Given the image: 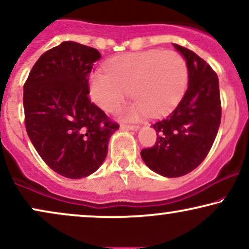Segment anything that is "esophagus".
<instances>
[{"mask_svg": "<svg viewBox=\"0 0 249 249\" xmlns=\"http://www.w3.org/2000/svg\"><path fill=\"white\" fill-rule=\"evenodd\" d=\"M121 127L123 130H132V131H137L139 130V125H131V124H121Z\"/></svg>", "mask_w": 249, "mask_h": 249, "instance_id": "34e87169", "label": "esophagus"}]
</instances>
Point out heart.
<instances>
[{
    "instance_id": "heart-1",
    "label": "heart",
    "mask_w": 249,
    "mask_h": 249,
    "mask_svg": "<svg viewBox=\"0 0 249 249\" xmlns=\"http://www.w3.org/2000/svg\"><path fill=\"white\" fill-rule=\"evenodd\" d=\"M106 70L90 74L93 101L106 111L115 112L131 89L135 100L125 112L130 118L169 114L188 85L186 59L175 50L150 49L116 56L107 63Z\"/></svg>"
}]
</instances>
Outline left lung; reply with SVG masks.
<instances>
[{
    "label": "left lung",
    "instance_id": "1",
    "mask_svg": "<svg viewBox=\"0 0 249 249\" xmlns=\"http://www.w3.org/2000/svg\"><path fill=\"white\" fill-rule=\"evenodd\" d=\"M174 46L186 59L187 90L168 117L153 124L155 144L141 150L148 168L169 178L187 175L201 164L215 141L222 117L216 72L194 52Z\"/></svg>",
    "mask_w": 249,
    "mask_h": 249
}]
</instances>
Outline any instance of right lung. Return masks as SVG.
<instances>
[{
  "label": "right lung",
  "instance_id": "add662e5",
  "mask_svg": "<svg viewBox=\"0 0 249 249\" xmlns=\"http://www.w3.org/2000/svg\"><path fill=\"white\" fill-rule=\"evenodd\" d=\"M101 55L73 41L40 56L24 84L25 127L50 169L79 179L95 172L119 127L89 100L88 77Z\"/></svg>",
  "mask_w": 249,
  "mask_h": 249
}]
</instances>
